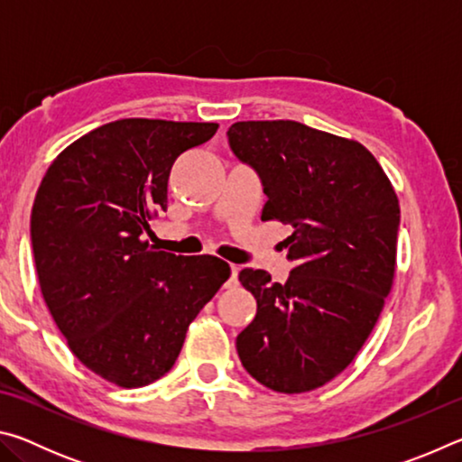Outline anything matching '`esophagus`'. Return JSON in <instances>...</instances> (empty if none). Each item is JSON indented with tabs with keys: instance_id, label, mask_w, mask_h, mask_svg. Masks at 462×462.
Instances as JSON below:
<instances>
[{
	"instance_id": "1",
	"label": "esophagus",
	"mask_w": 462,
	"mask_h": 462,
	"mask_svg": "<svg viewBox=\"0 0 462 462\" xmlns=\"http://www.w3.org/2000/svg\"><path fill=\"white\" fill-rule=\"evenodd\" d=\"M238 271H240V267H236V264H232V269H230V281H228V287H236V285H238Z\"/></svg>"
}]
</instances>
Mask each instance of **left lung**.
I'll return each mask as SVG.
<instances>
[{
    "label": "left lung",
    "instance_id": "1",
    "mask_svg": "<svg viewBox=\"0 0 462 462\" xmlns=\"http://www.w3.org/2000/svg\"><path fill=\"white\" fill-rule=\"evenodd\" d=\"M232 152L261 177V220L291 226L285 283L242 269L256 316L238 334L242 366L279 393H306L353 363L395 275L400 201L356 143L293 120L236 122Z\"/></svg>",
    "mask_w": 462,
    "mask_h": 462
}]
</instances>
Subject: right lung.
<instances>
[{
	"mask_svg": "<svg viewBox=\"0 0 462 462\" xmlns=\"http://www.w3.org/2000/svg\"><path fill=\"white\" fill-rule=\"evenodd\" d=\"M212 122L126 118L69 144L32 206L38 283L71 353L118 387H144L175 365L187 328L230 277L212 254L181 256L144 240L167 212L179 154Z\"/></svg>",
	"mask_w": 462,
	"mask_h": 462,
	"instance_id": "obj_1",
	"label": "right lung"
}]
</instances>
